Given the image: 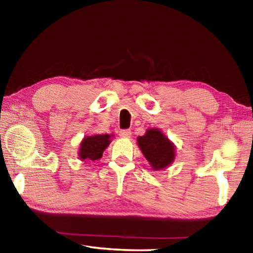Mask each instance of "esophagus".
<instances>
[{
    "mask_svg": "<svg viewBox=\"0 0 253 253\" xmlns=\"http://www.w3.org/2000/svg\"><path fill=\"white\" fill-rule=\"evenodd\" d=\"M119 136L124 137V138H128V137L131 136V131L129 129H122L119 131Z\"/></svg>",
    "mask_w": 253,
    "mask_h": 253,
    "instance_id": "34e87169",
    "label": "esophagus"
}]
</instances>
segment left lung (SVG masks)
Instances as JSON below:
<instances>
[{
    "label": "left lung",
    "instance_id": "left-lung-1",
    "mask_svg": "<svg viewBox=\"0 0 253 253\" xmlns=\"http://www.w3.org/2000/svg\"><path fill=\"white\" fill-rule=\"evenodd\" d=\"M144 156L151 163L154 170L168 168L174 161L175 149L173 144L158 129H148L146 134L137 138Z\"/></svg>",
    "mask_w": 253,
    "mask_h": 253
}]
</instances>
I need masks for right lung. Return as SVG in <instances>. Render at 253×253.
I'll return each instance as SVG.
<instances>
[{
    "mask_svg": "<svg viewBox=\"0 0 253 253\" xmlns=\"http://www.w3.org/2000/svg\"><path fill=\"white\" fill-rule=\"evenodd\" d=\"M110 143V135L89 136L81 142L79 156L83 161H97Z\"/></svg>",
    "mask_w": 253,
    "mask_h": 253,
    "instance_id": "obj_1",
    "label": "right lung"
}]
</instances>
